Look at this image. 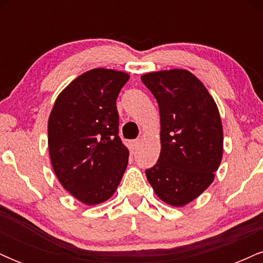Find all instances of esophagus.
Wrapping results in <instances>:
<instances>
[{
  "label": "esophagus",
  "instance_id": "34e87169",
  "mask_svg": "<svg viewBox=\"0 0 263 263\" xmlns=\"http://www.w3.org/2000/svg\"><path fill=\"white\" fill-rule=\"evenodd\" d=\"M138 144H140V141H138V140H134V141L129 142V146H131V149H132V151L137 149Z\"/></svg>",
  "mask_w": 263,
  "mask_h": 263
}]
</instances>
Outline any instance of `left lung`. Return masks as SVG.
Returning <instances> with one entry per match:
<instances>
[{"instance_id": "8db88e82", "label": "left lung", "mask_w": 263, "mask_h": 263, "mask_svg": "<svg viewBox=\"0 0 263 263\" xmlns=\"http://www.w3.org/2000/svg\"><path fill=\"white\" fill-rule=\"evenodd\" d=\"M158 102L161 155L147 179L158 198L183 206L213 183L222 158V125L215 101L184 69L141 77Z\"/></svg>"}]
</instances>
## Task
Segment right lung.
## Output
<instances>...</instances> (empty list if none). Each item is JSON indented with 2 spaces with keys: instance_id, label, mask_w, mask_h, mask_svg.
<instances>
[{
  "instance_id": "obj_1",
  "label": "right lung",
  "mask_w": 263,
  "mask_h": 263,
  "mask_svg": "<svg viewBox=\"0 0 263 263\" xmlns=\"http://www.w3.org/2000/svg\"><path fill=\"white\" fill-rule=\"evenodd\" d=\"M128 79V74L111 69L86 71L60 92L50 112L53 170L64 189L84 204L107 200L127 167L116 100Z\"/></svg>"
}]
</instances>
